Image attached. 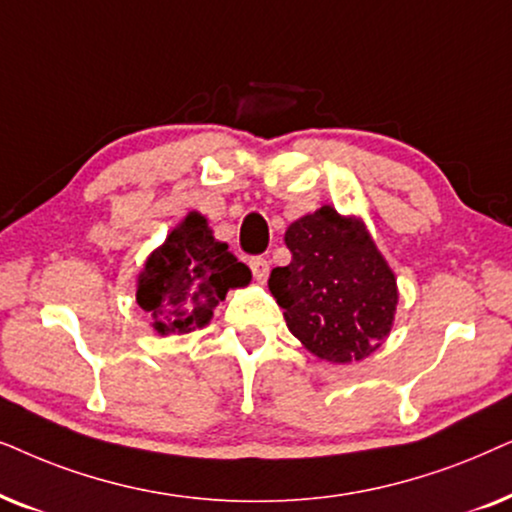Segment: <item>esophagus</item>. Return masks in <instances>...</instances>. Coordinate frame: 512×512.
Instances as JSON below:
<instances>
[{
	"label": "esophagus",
	"instance_id": "obj_1",
	"mask_svg": "<svg viewBox=\"0 0 512 512\" xmlns=\"http://www.w3.org/2000/svg\"><path fill=\"white\" fill-rule=\"evenodd\" d=\"M250 271H252V276H255V281H260V283H264L267 281V276H269V262L264 260V257H250Z\"/></svg>",
	"mask_w": 512,
	"mask_h": 512
}]
</instances>
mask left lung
Returning <instances> with one entry per match:
<instances>
[{"instance_id":"left-lung-1","label":"left lung","mask_w":512,"mask_h":512,"mask_svg":"<svg viewBox=\"0 0 512 512\" xmlns=\"http://www.w3.org/2000/svg\"><path fill=\"white\" fill-rule=\"evenodd\" d=\"M292 260L269 276L290 332L313 356L353 363L391 332L398 290L367 229L323 206L285 231Z\"/></svg>"}]
</instances>
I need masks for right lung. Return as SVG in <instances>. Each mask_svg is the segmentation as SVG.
Instances as JSON below:
<instances>
[{
    "mask_svg": "<svg viewBox=\"0 0 512 512\" xmlns=\"http://www.w3.org/2000/svg\"><path fill=\"white\" fill-rule=\"evenodd\" d=\"M250 283V269L227 243L215 241L206 217L189 213L185 222L152 252L138 281V304L161 335H185L213 318L229 288Z\"/></svg>",
    "mask_w": 512,
    "mask_h": 512,
    "instance_id": "right-lung-1",
    "label": "right lung"
}]
</instances>
